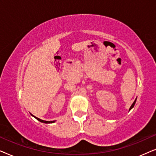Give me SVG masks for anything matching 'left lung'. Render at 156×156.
<instances>
[{
  "instance_id": "8db88e82",
  "label": "left lung",
  "mask_w": 156,
  "mask_h": 156,
  "mask_svg": "<svg viewBox=\"0 0 156 156\" xmlns=\"http://www.w3.org/2000/svg\"><path fill=\"white\" fill-rule=\"evenodd\" d=\"M136 99L135 100V101H133V104H132V105L131 106V107H130V108H129V110H131V108H133V106H134V105H135V104H136Z\"/></svg>"
}]
</instances>
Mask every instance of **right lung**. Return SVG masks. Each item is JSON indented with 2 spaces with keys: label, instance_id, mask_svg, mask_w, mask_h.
I'll return each instance as SVG.
<instances>
[{
  "label": "right lung",
  "instance_id": "obj_1",
  "mask_svg": "<svg viewBox=\"0 0 156 156\" xmlns=\"http://www.w3.org/2000/svg\"><path fill=\"white\" fill-rule=\"evenodd\" d=\"M38 120H39L40 122H42V123H50L55 122V121H43V120H40V119H38Z\"/></svg>",
  "mask_w": 156,
  "mask_h": 156
}]
</instances>
